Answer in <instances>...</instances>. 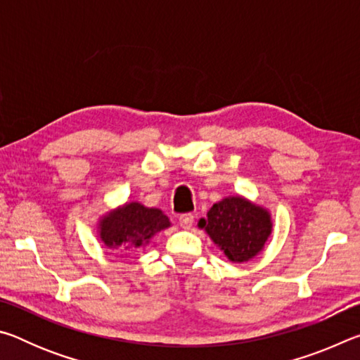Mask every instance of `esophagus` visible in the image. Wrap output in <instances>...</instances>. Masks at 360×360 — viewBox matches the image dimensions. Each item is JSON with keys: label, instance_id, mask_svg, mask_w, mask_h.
<instances>
[{"label": "esophagus", "instance_id": "esophagus-1", "mask_svg": "<svg viewBox=\"0 0 360 360\" xmlns=\"http://www.w3.org/2000/svg\"><path fill=\"white\" fill-rule=\"evenodd\" d=\"M193 221H195V217L192 216V214H182L181 217H179V225H181V229H184V230H188L193 225Z\"/></svg>", "mask_w": 360, "mask_h": 360}]
</instances>
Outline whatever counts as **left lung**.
I'll return each mask as SVG.
<instances>
[{
  "mask_svg": "<svg viewBox=\"0 0 360 360\" xmlns=\"http://www.w3.org/2000/svg\"><path fill=\"white\" fill-rule=\"evenodd\" d=\"M211 241L233 264H245L264 251L273 231L271 212L243 195H229L198 221Z\"/></svg>",
  "mask_w": 360,
  "mask_h": 360,
  "instance_id": "8db88e82",
  "label": "left lung"
}]
</instances>
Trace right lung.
Returning <instances> with one entry per match:
<instances>
[{
  "label": "right lung",
  "mask_w": 360,
  "mask_h": 360,
  "mask_svg": "<svg viewBox=\"0 0 360 360\" xmlns=\"http://www.w3.org/2000/svg\"><path fill=\"white\" fill-rule=\"evenodd\" d=\"M172 227L162 210L148 208L139 202H125L98 217L96 233L115 257L124 259L139 248L148 246L157 233Z\"/></svg>",
  "instance_id": "add662e5"
}]
</instances>
